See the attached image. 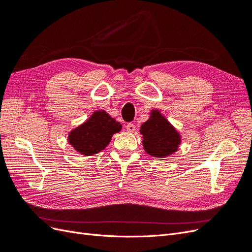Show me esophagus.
Returning <instances> with one entry per match:
<instances>
[{"instance_id": "esophagus-1", "label": "esophagus", "mask_w": 252, "mask_h": 252, "mask_svg": "<svg viewBox=\"0 0 252 252\" xmlns=\"http://www.w3.org/2000/svg\"><path fill=\"white\" fill-rule=\"evenodd\" d=\"M126 129H127L128 132H133V131L135 130V126H134V124H132V123H128V124L126 125Z\"/></svg>"}]
</instances>
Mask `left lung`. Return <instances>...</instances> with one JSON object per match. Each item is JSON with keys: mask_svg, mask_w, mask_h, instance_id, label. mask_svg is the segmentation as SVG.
Wrapping results in <instances>:
<instances>
[{"mask_svg": "<svg viewBox=\"0 0 252 252\" xmlns=\"http://www.w3.org/2000/svg\"><path fill=\"white\" fill-rule=\"evenodd\" d=\"M143 146L148 155L166 158L178 150L181 135L158 110H152L149 119L142 124Z\"/></svg>", "mask_w": 252, "mask_h": 252, "instance_id": "8db88e82", "label": "left lung"}]
</instances>
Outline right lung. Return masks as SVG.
Masks as SVG:
<instances>
[{
	"label": "right lung",
	"mask_w": 252,
	"mask_h": 252,
	"mask_svg": "<svg viewBox=\"0 0 252 252\" xmlns=\"http://www.w3.org/2000/svg\"><path fill=\"white\" fill-rule=\"evenodd\" d=\"M122 125L104 110L93 113L85 123L74 128L68 135V142L83 156H93L105 149L112 135Z\"/></svg>",
	"instance_id": "add662e5"
}]
</instances>
